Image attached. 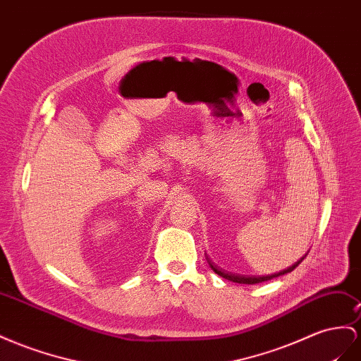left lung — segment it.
Masks as SVG:
<instances>
[{
  "instance_id": "obj_1",
  "label": "left lung",
  "mask_w": 361,
  "mask_h": 361,
  "mask_svg": "<svg viewBox=\"0 0 361 361\" xmlns=\"http://www.w3.org/2000/svg\"><path fill=\"white\" fill-rule=\"evenodd\" d=\"M302 259H304V257H302L299 261H296L293 266H290V267H287L286 270H281V271H278V274H274V275H267V276H247V275H237V274H226V271H223V270H220V269H217L216 266L212 264V262L208 259V262H209V267L216 271V274L219 275V276H221V278H225V279H228V281H232V282H237V284H259V282H264V281H270V279H274V278H278V276H281V275H286V274H290V271H293L300 262H302Z\"/></svg>"
}]
</instances>
